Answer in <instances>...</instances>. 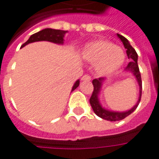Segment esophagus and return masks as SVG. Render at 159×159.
<instances>
[{
    "label": "esophagus",
    "mask_w": 159,
    "mask_h": 159,
    "mask_svg": "<svg viewBox=\"0 0 159 159\" xmlns=\"http://www.w3.org/2000/svg\"><path fill=\"white\" fill-rule=\"evenodd\" d=\"M82 80L83 81H87V82H89L91 80V76H89V74H86V75H84V76L82 77Z\"/></svg>",
    "instance_id": "1"
}]
</instances>
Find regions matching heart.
<instances>
[{
	"instance_id": "b5f03b06",
	"label": "heart",
	"mask_w": 159,
	"mask_h": 159,
	"mask_svg": "<svg viewBox=\"0 0 159 159\" xmlns=\"http://www.w3.org/2000/svg\"><path fill=\"white\" fill-rule=\"evenodd\" d=\"M83 56L90 62L96 63V70L102 75L115 72L125 61L123 49L107 40H98L87 45Z\"/></svg>"
}]
</instances>
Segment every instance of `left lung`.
<instances>
[{
	"instance_id": "obj_1",
	"label": "left lung",
	"mask_w": 159,
	"mask_h": 159,
	"mask_svg": "<svg viewBox=\"0 0 159 159\" xmlns=\"http://www.w3.org/2000/svg\"><path fill=\"white\" fill-rule=\"evenodd\" d=\"M117 36L119 37L120 40L123 42L124 48L127 49L126 52L128 58L131 59V62L128 64V66H126L125 70H129L131 72L133 73L134 76L136 77V80L139 85H140V96H139V100L137 101V104L134 107L130 109L128 111H124V112H116V111H107L106 109H104L103 107L100 106L99 100H98V94L100 93V89L102 86V83L105 81L104 77H100L98 79H93L92 83L93 85V91L92 95L90 97L89 102L91 107L93 108L94 113L96 114L98 117H101L103 119H106L107 121H119L123 118H125L128 117L129 115L133 112L138 107V105L140 103V99H141V93H142V82H141V76H140V70L138 67V64H137V59H138V55H137V52H135V50L134 48L132 46L130 45L129 41L123 36L122 35L117 34Z\"/></svg>"
}]
</instances>
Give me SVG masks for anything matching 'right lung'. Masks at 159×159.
Wrapping results in <instances>:
<instances>
[{
  "instance_id": "add662e5",
  "label": "right lung",
  "mask_w": 159,
  "mask_h": 159,
  "mask_svg": "<svg viewBox=\"0 0 159 159\" xmlns=\"http://www.w3.org/2000/svg\"><path fill=\"white\" fill-rule=\"evenodd\" d=\"M67 32V30H53V29H44L36 32L35 34H33L32 36H30L29 40L26 42H25L21 47H25L29 43L35 42H39V41H48V42H54V43H58V44H62L64 42V36L65 34ZM79 80H77L74 86L72 88L73 91L74 89H76L77 87L79 86Z\"/></svg>"
}]
</instances>
